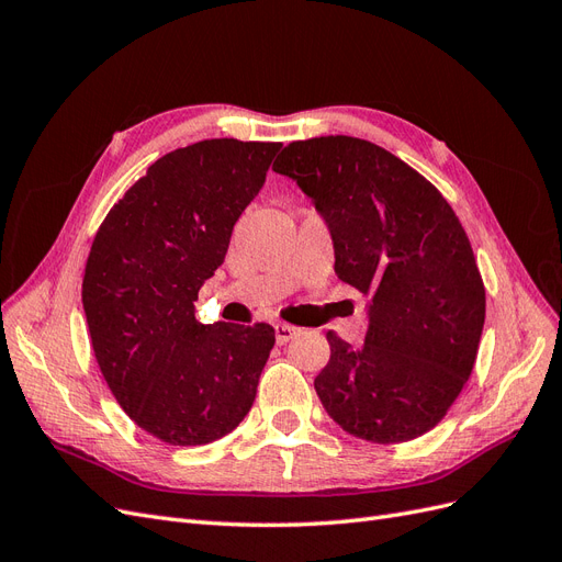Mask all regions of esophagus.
<instances>
[{
  "instance_id": "1",
  "label": "esophagus",
  "mask_w": 562,
  "mask_h": 562,
  "mask_svg": "<svg viewBox=\"0 0 562 562\" xmlns=\"http://www.w3.org/2000/svg\"><path fill=\"white\" fill-rule=\"evenodd\" d=\"M274 333H277V342L285 345L288 339H293L297 335V328L295 326H288V323H277Z\"/></svg>"
}]
</instances>
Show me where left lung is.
Listing matches in <instances>:
<instances>
[{
  "label": "left lung",
  "instance_id": "8db88e82",
  "mask_svg": "<svg viewBox=\"0 0 562 562\" xmlns=\"http://www.w3.org/2000/svg\"><path fill=\"white\" fill-rule=\"evenodd\" d=\"M271 168L326 217L337 277L372 297L361 349L326 333L323 407L372 443L431 431L462 394L485 323L483 277L452 206L415 168L349 135L291 143Z\"/></svg>",
  "mask_w": 562,
  "mask_h": 562
}]
</instances>
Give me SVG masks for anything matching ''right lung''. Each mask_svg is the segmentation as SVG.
I'll use <instances>...</instances> for the list:
<instances>
[{"label":"right lung","instance_id":"obj_1","mask_svg":"<svg viewBox=\"0 0 562 562\" xmlns=\"http://www.w3.org/2000/svg\"><path fill=\"white\" fill-rule=\"evenodd\" d=\"M281 143L168 151L98 227L81 283L100 372L124 413L168 446H206L248 415L274 347L267 323L203 326L194 300Z\"/></svg>","mask_w":562,"mask_h":562}]
</instances>
